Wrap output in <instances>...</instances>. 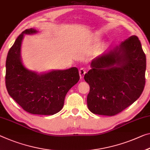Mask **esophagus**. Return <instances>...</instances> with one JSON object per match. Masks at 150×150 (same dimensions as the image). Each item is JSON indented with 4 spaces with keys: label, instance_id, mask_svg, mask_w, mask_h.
I'll return each instance as SVG.
<instances>
[{
    "label": "esophagus",
    "instance_id": "1",
    "mask_svg": "<svg viewBox=\"0 0 150 150\" xmlns=\"http://www.w3.org/2000/svg\"><path fill=\"white\" fill-rule=\"evenodd\" d=\"M86 73V69L84 68H81L79 70V74H80V79H82L83 78H84V76L85 74Z\"/></svg>",
    "mask_w": 150,
    "mask_h": 150
}]
</instances>
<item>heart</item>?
<instances>
[{
  "label": "heart",
  "instance_id": "b5f03b06",
  "mask_svg": "<svg viewBox=\"0 0 150 150\" xmlns=\"http://www.w3.org/2000/svg\"><path fill=\"white\" fill-rule=\"evenodd\" d=\"M103 45L98 46V47H96V49L94 50V51L93 52V54H95V55H97V54H98L99 53H100L101 51H102V50H103Z\"/></svg>",
  "mask_w": 150,
  "mask_h": 150
}]
</instances>
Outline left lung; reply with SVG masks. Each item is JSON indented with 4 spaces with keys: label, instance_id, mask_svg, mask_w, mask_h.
I'll return each instance as SVG.
<instances>
[{
    "label": "left lung",
    "instance_id": "1",
    "mask_svg": "<svg viewBox=\"0 0 150 150\" xmlns=\"http://www.w3.org/2000/svg\"><path fill=\"white\" fill-rule=\"evenodd\" d=\"M91 67L84 80L90 86L87 105L93 113L114 116L141 96L146 57L136 35L95 57Z\"/></svg>",
    "mask_w": 150,
    "mask_h": 150
}]
</instances>
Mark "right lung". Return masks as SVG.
<instances>
[{"mask_svg": "<svg viewBox=\"0 0 150 150\" xmlns=\"http://www.w3.org/2000/svg\"><path fill=\"white\" fill-rule=\"evenodd\" d=\"M37 33L26 29L18 36L8 52L5 84L8 93L25 111L34 115H52L60 111L66 94L80 79L77 68L53 70L38 74L25 67L21 58L24 34Z\"/></svg>", "mask_w": 150, "mask_h": 150, "instance_id": "right-lung-1", "label": "right lung"}]
</instances>
